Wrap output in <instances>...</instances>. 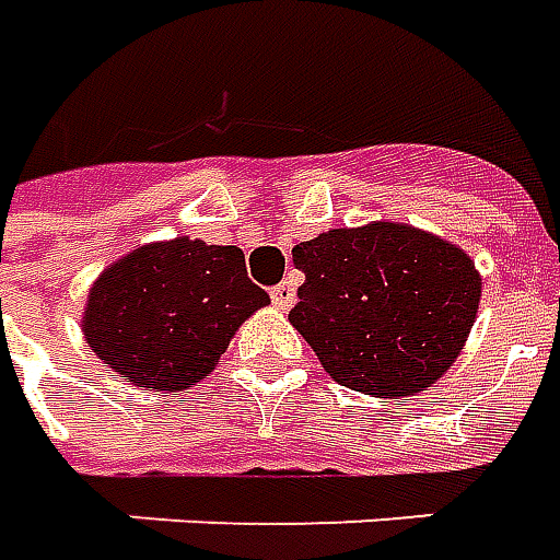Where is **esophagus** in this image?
<instances>
[{
  "mask_svg": "<svg viewBox=\"0 0 560 560\" xmlns=\"http://www.w3.org/2000/svg\"><path fill=\"white\" fill-rule=\"evenodd\" d=\"M269 296H272V305H276L279 312H288L293 302H296V288H293V281H281V284H276V288L269 291Z\"/></svg>",
  "mask_w": 560,
  "mask_h": 560,
  "instance_id": "obj_1",
  "label": "esophagus"
}]
</instances>
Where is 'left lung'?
I'll return each instance as SVG.
<instances>
[{"instance_id": "obj_1", "label": "left lung", "mask_w": 560, "mask_h": 560, "mask_svg": "<svg viewBox=\"0 0 560 560\" xmlns=\"http://www.w3.org/2000/svg\"><path fill=\"white\" fill-rule=\"evenodd\" d=\"M305 272L291 308L338 385L383 400L428 392L448 374L480 305L475 260L407 222L332 228L293 248Z\"/></svg>"}]
</instances>
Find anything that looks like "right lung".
<instances>
[{
    "instance_id": "obj_1",
    "label": "right lung",
    "mask_w": 560,
    "mask_h": 560,
    "mask_svg": "<svg viewBox=\"0 0 560 560\" xmlns=\"http://www.w3.org/2000/svg\"><path fill=\"white\" fill-rule=\"evenodd\" d=\"M269 305L237 246L156 240L112 260L89 288L82 335L130 385L184 392L213 374L237 329Z\"/></svg>"
}]
</instances>
